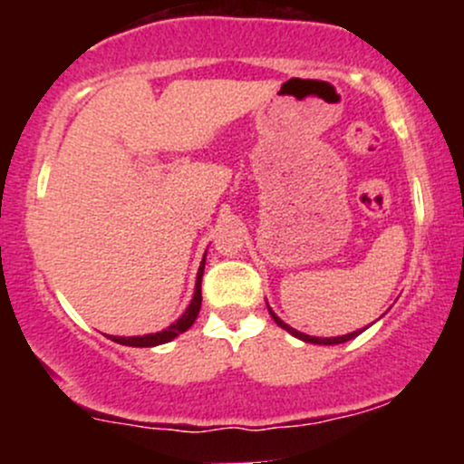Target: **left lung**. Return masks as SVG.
I'll return each mask as SVG.
<instances>
[{"mask_svg":"<svg viewBox=\"0 0 464 464\" xmlns=\"http://www.w3.org/2000/svg\"><path fill=\"white\" fill-rule=\"evenodd\" d=\"M268 312H270V316L275 318V323L279 324L281 329H285V332H290L292 335H295V338H299V340H305V343H312V344H340V343H347V340L355 338V335L362 334V329H360V332H353V334H347V335H338V338H314V335L301 334V332H296V329H292L290 324H285L284 321H281V318L276 316V314H275L273 310H270V307H268Z\"/></svg>","mask_w":464,"mask_h":464,"instance_id":"8db88e82","label":"left lung"}]
</instances>
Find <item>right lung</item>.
Instances as JSON below:
<instances>
[{"mask_svg": "<svg viewBox=\"0 0 464 464\" xmlns=\"http://www.w3.org/2000/svg\"><path fill=\"white\" fill-rule=\"evenodd\" d=\"M202 270H205V259H202V264H200V268H198V276H196L194 299H191L189 307H188V310H185V314L179 318L177 323L169 324L168 329H163V332H159V334L132 335V338H121V335H111V340H115V343H120V344H126V347H157V344L169 343V340L177 338L179 334L188 332L191 324H194L196 318H198V312H200V303H202V292H200Z\"/></svg>", "mask_w": 464, "mask_h": 464, "instance_id": "add662e5", "label": "right lung"}]
</instances>
